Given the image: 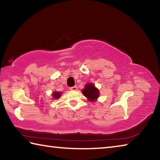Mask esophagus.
<instances>
[{
  "label": "esophagus",
  "instance_id": "1",
  "mask_svg": "<svg viewBox=\"0 0 160 160\" xmlns=\"http://www.w3.org/2000/svg\"><path fill=\"white\" fill-rule=\"evenodd\" d=\"M70 90H73V91H75L78 90V87L77 86H73V87H70V88H69Z\"/></svg>",
  "mask_w": 160,
  "mask_h": 160
}]
</instances>
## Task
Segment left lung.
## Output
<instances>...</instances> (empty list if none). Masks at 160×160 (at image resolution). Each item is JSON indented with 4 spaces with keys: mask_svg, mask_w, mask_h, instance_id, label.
Masks as SVG:
<instances>
[{
    "mask_svg": "<svg viewBox=\"0 0 160 160\" xmlns=\"http://www.w3.org/2000/svg\"><path fill=\"white\" fill-rule=\"evenodd\" d=\"M82 94L90 101H94L99 97V90L94 86L93 84H87L85 89L82 90Z\"/></svg>",
    "mask_w": 160,
    "mask_h": 160,
    "instance_id": "1",
    "label": "left lung"
}]
</instances>
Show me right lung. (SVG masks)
Listing matches in <instances>:
<instances>
[{"mask_svg": "<svg viewBox=\"0 0 160 160\" xmlns=\"http://www.w3.org/2000/svg\"><path fill=\"white\" fill-rule=\"evenodd\" d=\"M53 97L55 99H58L61 97V92H54L53 93Z\"/></svg>", "mask_w": 160, "mask_h": 160, "instance_id": "obj_1", "label": "right lung"}]
</instances>
